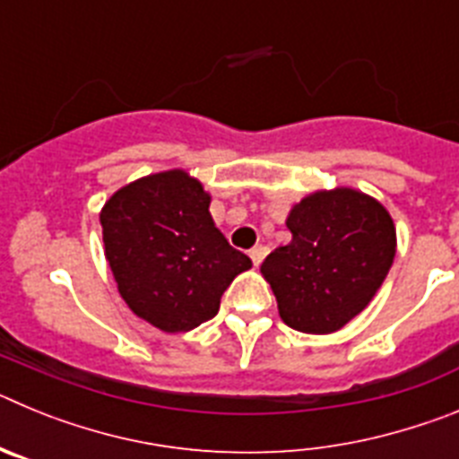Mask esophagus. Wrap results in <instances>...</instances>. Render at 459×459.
Here are the masks:
<instances>
[{
	"label": "esophagus",
	"instance_id": "obj_1",
	"mask_svg": "<svg viewBox=\"0 0 459 459\" xmlns=\"http://www.w3.org/2000/svg\"><path fill=\"white\" fill-rule=\"evenodd\" d=\"M266 253H269V248H266V246H255V248L250 250V259H253V264L255 266L262 264L266 257Z\"/></svg>",
	"mask_w": 459,
	"mask_h": 459
}]
</instances>
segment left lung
Masks as SVG:
<instances>
[{"label": "left lung", "instance_id": "left-lung-1", "mask_svg": "<svg viewBox=\"0 0 459 459\" xmlns=\"http://www.w3.org/2000/svg\"><path fill=\"white\" fill-rule=\"evenodd\" d=\"M287 230L291 241L262 264L280 317L301 333H333L386 278L395 257L393 218L368 195L335 188L303 197Z\"/></svg>", "mask_w": 459, "mask_h": 459}]
</instances>
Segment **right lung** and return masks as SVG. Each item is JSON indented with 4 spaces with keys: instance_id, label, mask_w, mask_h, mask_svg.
I'll return each instance as SVG.
<instances>
[{
    "instance_id": "obj_1",
    "label": "right lung",
    "mask_w": 459,
    "mask_h": 459,
    "mask_svg": "<svg viewBox=\"0 0 459 459\" xmlns=\"http://www.w3.org/2000/svg\"><path fill=\"white\" fill-rule=\"evenodd\" d=\"M209 202L200 181L169 169L124 186L100 211L121 299L165 333L216 317L222 291L253 266L218 230Z\"/></svg>"
}]
</instances>
